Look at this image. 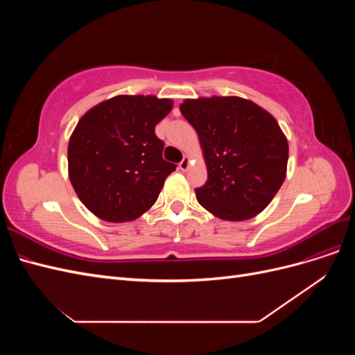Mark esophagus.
Returning <instances> with one entry per match:
<instances>
[{"mask_svg":"<svg viewBox=\"0 0 355 355\" xmlns=\"http://www.w3.org/2000/svg\"><path fill=\"white\" fill-rule=\"evenodd\" d=\"M189 166H191V158L189 157H184V159H182L179 163V168L182 171H187L189 168Z\"/></svg>","mask_w":355,"mask_h":355,"instance_id":"34e87169","label":"esophagus"}]
</instances>
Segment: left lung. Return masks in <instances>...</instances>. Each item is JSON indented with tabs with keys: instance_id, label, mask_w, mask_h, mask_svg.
Here are the masks:
<instances>
[{
	"instance_id": "obj_1",
	"label": "left lung",
	"mask_w": 355,
	"mask_h": 355,
	"mask_svg": "<svg viewBox=\"0 0 355 355\" xmlns=\"http://www.w3.org/2000/svg\"><path fill=\"white\" fill-rule=\"evenodd\" d=\"M179 110L206 161L207 182L196 189L201 206L231 222L265 210L287 173L288 144L275 118L239 96L185 99Z\"/></svg>"
}]
</instances>
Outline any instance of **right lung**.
<instances>
[{"mask_svg":"<svg viewBox=\"0 0 355 355\" xmlns=\"http://www.w3.org/2000/svg\"><path fill=\"white\" fill-rule=\"evenodd\" d=\"M171 99L120 94L85 112L68 144V175L81 202L102 220H135L151 209L176 164L163 159L155 125Z\"/></svg>","mask_w":355,"mask_h":355,"instance_id":"obj_1","label":"right lung"}]
</instances>
